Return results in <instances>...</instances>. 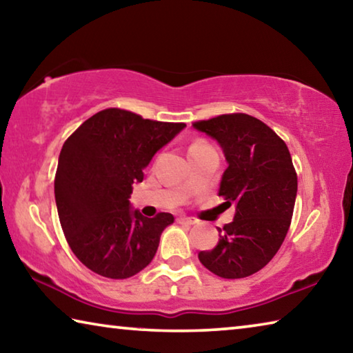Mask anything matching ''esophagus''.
I'll return each instance as SVG.
<instances>
[{"label":"esophagus","instance_id":"esophagus-1","mask_svg":"<svg viewBox=\"0 0 353 353\" xmlns=\"http://www.w3.org/2000/svg\"><path fill=\"white\" fill-rule=\"evenodd\" d=\"M179 223H182V224H188V225H193V224H196L198 223V221H196L194 218H185V216H181L177 219Z\"/></svg>","mask_w":353,"mask_h":353}]
</instances>
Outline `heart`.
I'll use <instances>...</instances> for the list:
<instances>
[{
  "label": "heart",
  "mask_w": 353,
  "mask_h": 353,
  "mask_svg": "<svg viewBox=\"0 0 353 353\" xmlns=\"http://www.w3.org/2000/svg\"><path fill=\"white\" fill-rule=\"evenodd\" d=\"M198 143H202V141H196V143H193V145H198ZM193 145H191V146H193Z\"/></svg>",
  "instance_id": "heart-1"
}]
</instances>
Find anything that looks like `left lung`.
Wrapping results in <instances>:
<instances>
[{
    "mask_svg": "<svg viewBox=\"0 0 353 353\" xmlns=\"http://www.w3.org/2000/svg\"><path fill=\"white\" fill-rule=\"evenodd\" d=\"M223 148L227 166L219 196L235 204V218L218 229L219 243L199 260L223 279H244L272 260L288 234L297 174L285 141L248 113H225L193 123Z\"/></svg>",
    "mask_w": 353,
    "mask_h": 353,
    "instance_id": "8db88e82",
    "label": "left lung"
}]
</instances>
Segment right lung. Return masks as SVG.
<instances>
[{
	"instance_id": "add662e5",
	"label": "right lung",
	"mask_w": 353,
	"mask_h": 353,
	"mask_svg": "<svg viewBox=\"0 0 353 353\" xmlns=\"http://www.w3.org/2000/svg\"><path fill=\"white\" fill-rule=\"evenodd\" d=\"M187 126L110 107L83 121L63 143L54 177L59 219L68 246L88 270L129 279L152 261L171 213L132 212V183L154 154Z\"/></svg>"
}]
</instances>
